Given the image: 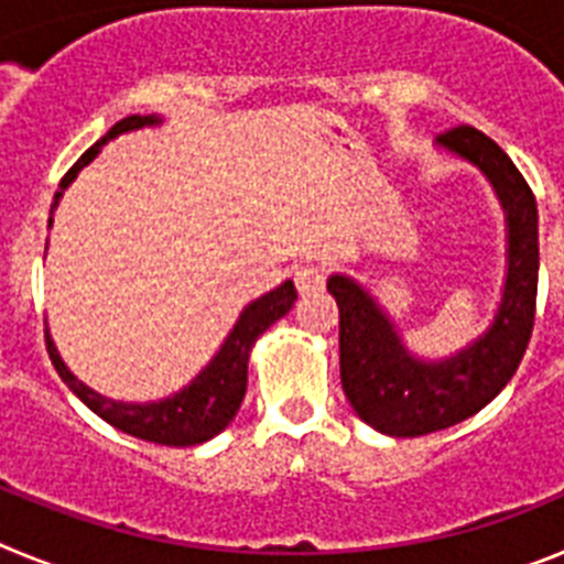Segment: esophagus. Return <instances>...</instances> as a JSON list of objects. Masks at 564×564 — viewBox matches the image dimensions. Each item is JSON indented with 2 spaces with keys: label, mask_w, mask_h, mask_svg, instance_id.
I'll return each instance as SVG.
<instances>
[{
  "label": "esophagus",
  "mask_w": 564,
  "mask_h": 564,
  "mask_svg": "<svg viewBox=\"0 0 564 564\" xmlns=\"http://www.w3.org/2000/svg\"><path fill=\"white\" fill-rule=\"evenodd\" d=\"M293 279H296V291L302 293V296H313V293H318L322 288H325V268H318V265L296 268Z\"/></svg>",
  "instance_id": "obj_1"
}]
</instances>
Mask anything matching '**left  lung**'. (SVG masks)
<instances>
[{"instance_id":"1","label":"left lung","mask_w":564,"mask_h":564,"mask_svg":"<svg viewBox=\"0 0 564 564\" xmlns=\"http://www.w3.org/2000/svg\"><path fill=\"white\" fill-rule=\"evenodd\" d=\"M437 149L480 169L506 214V279L491 325L446 358H421L403 344L392 316L361 282L333 273L338 305L341 387L352 412L390 437L449 430L495 401L520 367L534 330L540 279V217L525 177L475 127H455Z\"/></svg>"}]
</instances>
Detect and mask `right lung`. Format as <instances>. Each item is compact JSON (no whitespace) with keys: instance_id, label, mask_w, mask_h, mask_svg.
Here are the masks:
<instances>
[{"instance_id":"obj_1","label":"right lung","mask_w":564,"mask_h":564,"mask_svg":"<svg viewBox=\"0 0 564 564\" xmlns=\"http://www.w3.org/2000/svg\"><path fill=\"white\" fill-rule=\"evenodd\" d=\"M161 115H129L123 121L115 123L101 141L93 143L87 152L78 158V163L69 169L67 174L58 183V192L53 197V206H50V220L47 226H53V212L62 203V194L67 192L69 183L76 181L78 172L84 166L96 161L101 149L107 147L112 138L123 132H134V129L143 127H161ZM296 302V288H293L291 279H285L282 285L268 291L265 296L253 299L242 307L239 318L234 322L231 333L226 336V341L220 344V350L214 352L212 361L203 367L186 387H181L177 392L166 398H158V401H115V398L101 395V392L89 390L87 383L78 381L69 367L64 364V358L58 356L56 341L50 338V330H44L47 338V352L53 358V367L62 376V381L67 383L69 390L76 392L89 410L96 412L98 417H104L107 423H112L115 430L127 432L132 437H141L149 443H161V446H197V443L212 441L214 435H220L228 423L234 421V415L239 412V403L246 398L248 387V358H251L253 344L262 333L271 325H276L279 318L285 316L288 311Z\"/></svg>"}]
</instances>
